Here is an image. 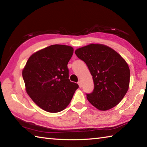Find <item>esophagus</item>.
I'll return each instance as SVG.
<instances>
[{"label":"esophagus","mask_w":147,"mask_h":147,"mask_svg":"<svg viewBox=\"0 0 147 147\" xmlns=\"http://www.w3.org/2000/svg\"><path fill=\"white\" fill-rule=\"evenodd\" d=\"M78 85H79V86L80 87V88H82V83H81V82H80V81H79V82H78Z\"/></svg>","instance_id":"1"}]
</instances>
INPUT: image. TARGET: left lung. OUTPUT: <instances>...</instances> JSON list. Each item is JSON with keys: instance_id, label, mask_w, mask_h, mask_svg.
<instances>
[{"instance_id": "8db88e82", "label": "left lung", "mask_w": 147, "mask_h": 147, "mask_svg": "<svg viewBox=\"0 0 147 147\" xmlns=\"http://www.w3.org/2000/svg\"><path fill=\"white\" fill-rule=\"evenodd\" d=\"M92 76L94 88L86 93L90 104L107 111L119 103L129 88L130 71L124 59L107 46L90 44L75 51Z\"/></svg>"}]
</instances>
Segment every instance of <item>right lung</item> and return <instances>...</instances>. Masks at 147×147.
I'll list each match as a JSON object with an SVG mask.
<instances>
[{"instance_id": "add662e5", "label": "right lung", "mask_w": 147, "mask_h": 147, "mask_svg": "<svg viewBox=\"0 0 147 147\" xmlns=\"http://www.w3.org/2000/svg\"><path fill=\"white\" fill-rule=\"evenodd\" d=\"M73 54L70 46L51 45L30 56L23 70L27 93L45 111L64 110L78 88L69 79L67 64Z\"/></svg>"}]
</instances>
